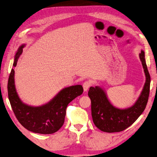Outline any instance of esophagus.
<instances>
[{"instance_id": "1", "label": "esophagus", "mask_w": 157, "mask_h": 157, "mask_svg": "<svg viewBox=\"0 0 157 157\" xmlns=\"http://www.w3.org/2000/svg\"><path fill=\"white\" fill-rule=\"evenodd\" d=\"M93 84V82H91V81H87L86 82H84L82 87H83V89H84V91L86 92L87 91V89H89V87L91 86Z\"/></svg>"}]
</instances>
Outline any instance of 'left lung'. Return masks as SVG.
<instances>
[{
  "instance_id": "8db88e82",
  "label": "left lung",
  "mask_w": 157,
  "mask_h": 157,
  "mask_svg": "<svg viewBox=\"0 0 157 157\" xmlns=\"http://www.w3.org/2000/svg\"><path fill=\"white\" fill-rule=\"evenodd\" d=\"M139 58L145 75L142 91L132 106L121 109L114 106L108 98L105 89L99 86L90 87L88 96L91 101V115L95 125L101 131L112 133L124 130L135 122L145 110L150 93V76L145 59L144 51Z\"/></svg>"
}]
</instances>
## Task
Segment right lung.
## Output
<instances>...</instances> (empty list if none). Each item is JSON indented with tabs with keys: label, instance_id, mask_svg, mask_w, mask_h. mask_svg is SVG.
Masks as SVG:
<instances>
[{
	"label": "right lung",
	"instance_id": "add662e5",
	"mask_svg": "<svg viewBox=\"0 0 157 157\" xmlns=\"http://www.w3.org/2000/svg\"><path fill=\"white\" fill-rule=\"evenodd\" d=\"M25 44L19 47L15 55L13 66L23 52ZM15 71L12 69L8 81V96L13 113L22 126L34 133L52 134L57 132L63 125L68 104L82 94L81 85L66 87L49 102L40 106H33L24 103L19 98L15 85Z\"/></svg>",
	"mask_w": 157,
	"mask_h": 157
}]
</instances>
